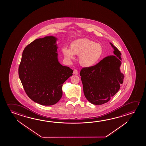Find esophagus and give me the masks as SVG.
Segmentation results:
<instances>
[{
    "instance_id": "esophagus-1",
    "label": "esophagus",
    "mask_w": 146,
    "mask_h": 146,
    "mask_svg": "<svg viewBox=\"0 0 146 146\" xmlns=\"http://www.w3.org/2000/svg\"><path fill=\"white\" fill-rule=\"evenodd\" d=\"M73 74H75V75H78V71L76 69H74V71H73Z\"/></svg>"
}]
</instances>
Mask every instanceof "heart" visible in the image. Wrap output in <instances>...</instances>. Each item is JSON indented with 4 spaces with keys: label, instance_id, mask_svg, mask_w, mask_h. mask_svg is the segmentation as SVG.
<instances>
[{
    "label": "heart",
    "instance_id": "obj_1",
    "mask_svg": "<svg viewBox=\"0 0 146 146\" xmlns=\"http://www.w3.org/2000/svg\"><path fill=\"white\" fill-rule=\"evenodd\" d=\"M62 53L65 58L72 60L74 55H79L80 65L84 67H91L96 65L103 55L102 46L88 38H79L72 42L69 48H62Z\"/></svg>",
    "mask_w": 146,
    "mask_h": 146
}]
</instances>
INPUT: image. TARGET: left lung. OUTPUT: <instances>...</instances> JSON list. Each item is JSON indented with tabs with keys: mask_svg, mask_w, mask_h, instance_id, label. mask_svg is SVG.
Segmentation results:
<instances>
[{
	"mask_svg": "<svg viewBox=\"0 0 146 146\" xmlns=\"http://www.w3.org/2000/svg\"><path fill=\"white\" fill-rule=\"evenodd\" d=\"M110 44L115 55L104 58L92 67L83 68L80 72L84 96L95 105H102L110 100L119 90L124 78L119 69L121 53L113 44Z\"/></svg>",
	"mask_w": 146,
	"mask_h": 146,
	"instance_id": "obj_1",
	"label": "left lung"
}]
</instances>
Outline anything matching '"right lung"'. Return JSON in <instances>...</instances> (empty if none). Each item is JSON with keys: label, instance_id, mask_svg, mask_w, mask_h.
Segmentation results:
<instances>
[{"label": "right lung", "instance_id": "right-lung-1", "mask_svg": "<svg viewBox=\"0 0 146 146\" xmlns=\"http://www.w3.org/2000/svg\"><path fill=\"white\" fill-rule=\"evenodd\" d=\"M57 38L47 36L32 42L22 53L18 73L29 98L41 105H52L62 95L63 84L73 70L58 60Z\"/></svg>", "mask_w": 146, "mask_h": 146}]
</instances>
